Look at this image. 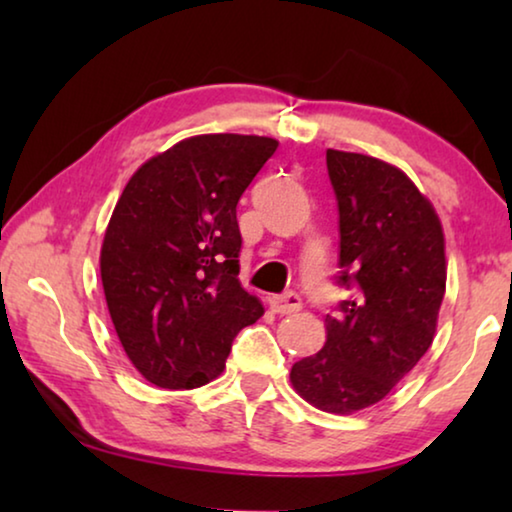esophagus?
Returning a JSON list of instances; mask_svg holds the SVG:
<instances>
[{
	"label": "esophagus",
	"mask_w": 512,
	"mask_h": 512,
	"mask_svg": "<svg viewBox=\"0 0 512 512\" xmlns=\"http://www.w3.org/2000/svg\"><path fill=\"white\" fill-rule=\"evenodd\" d=\"M271 309L275 311V314H296V311L302 309V298L298 296V293H282V296H273L271 298Z\"/></svg>",
	"instance_id": "34e87169"
}]
</instances>
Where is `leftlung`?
<instances>
[{
    "mask_svg": "<svg viewBox=\"0 0 512 512\" xmlns=\"http://www.w3.org/2000/svg\"><path fill=\"white\" fill-rule=\"evenodd\" d=\"M339 207L336 284L354 291L327 314L323 350L293 363L302 400L350 415L393 391L429 350L445 296L438 214L406 173L361 153L327 149Z\"/></svg>",
    "mask_w": 512,
    "mask_h": 512,
    "instance_id": "left-lung-1",
    "label": "left lung"
}]
</instances>
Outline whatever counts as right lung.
<instances>
[{"instance_id": "1", "label": "right lung", "mask_w": 512, "mask_h": 512, "mask_svg": "<svg viewBox=\"0 0 512 512\" xmlns=\"http://www.w3.org/2000/svg\"><path fill=\"white\" fill-rule=\"evenodd\" d=\"M277 149L271 137L196 135L144 162L117 201L101 282L128 359L160 388L219 377L264 314L239 282L237 203Z\"/></svg>"}]
</instances>
